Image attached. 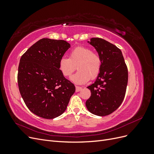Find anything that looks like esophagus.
Masks as SVG:
<instances>
[{"mask_svg":"<svg viewBox=\"0 0 154 154\" xmlns=\"http://www.w3.org/2000/svg\"><path fill=\"white\" fill-rule=\"evenodd\" d=\"M82 87H79V86H76V92L80 91H82Z\"/></svg>","mask_w":154,"mask_h":154,"instance_id":"34e87169","label":"esophagus"}]
</instances>
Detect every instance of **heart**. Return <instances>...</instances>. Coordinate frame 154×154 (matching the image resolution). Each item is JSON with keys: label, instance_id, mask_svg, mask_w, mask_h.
Returning a JSON list of instances; mask_svg holds the SVG:
<instances>
[{"label": "heart", "instance_id": "obj_1", "mask_svg": "<svg viewBox=\"0 0 154 154\" xmlns=\"http://www.w3.org/2000/svg\"><path fill=\"white\" fill-rule=\"evenodd\" d=\"M78 71L71 77V80L77 84H83L91 79L96 78L102 67L100 55L93 52L91 48L78 46L69 53V57H63L59 60V70L64 76H69L75 71Z\"/></svg>", "mask_w": 154, "mask_h": 154}]
</instances>
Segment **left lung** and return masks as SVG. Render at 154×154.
<instances>
[{
	"label": "left lung",
	"instance_id": "8db88e82",
	"mask_svg": "<svg viewBox=\"0 0 154 154\" xmlns=\"http://www.w3.org/2000/svg\"><path fill=\"white\" fill-rule=\"evenodd\" d=\"M102 59V67L96 82L87 87L91 96L86 101L87 109L99 116L109 115L122 103L128 83V69L118 48L104 39L92 38Z\"/></svg>",
	"mask_w": 154,
	"mask_h": 154
}]
</instances>
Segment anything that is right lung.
Wrapping results in <instances>:
<instances>
[{"label": "right lung", "instance_id": "add662e5", "mask_svg": "<svg viewBox=\"0 0 154 154\" xmlns=\"http://www.w3.org/2000/svg\"><path fill=\"white\" fill-rule=\"evenodd\" d=\"M71 47L66 41L42 38L23 54L18 69V88L32 113L53 119L66 110L75 86L63 76L59 60Z\"/></svg>", "mask_w": 154, "mask_h": 154}]
</instances>
